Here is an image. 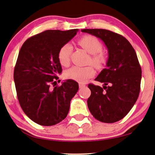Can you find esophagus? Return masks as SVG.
Wrapping results in <instances>:
<instances>
[{"mask_svg": "<svg viewBox=\"0 0 155 155\" xmlns=\"http://www.w3.org/2000/svg\"><path fill=\"white\" fill-rule=\"evenodd\" d=\"M85 86V85H84V84H83V83H80L79 84V87L80 88H82V87H84Z\"/></svg>", "mask_w": 155, "mask_h": 155, "instance_id": "obj_1", "label": "esophagus"}]
</instances>
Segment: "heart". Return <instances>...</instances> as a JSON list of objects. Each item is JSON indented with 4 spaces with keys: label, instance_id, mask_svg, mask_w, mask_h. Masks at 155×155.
I'll return each mask as SVG.
<instances>
[{
    "label": "heart",
    "instance_id": "1",
    "mask_svg": "<svg viewBox=\"0 0 155 155\" xmlns=\"http://www.w3.org/2000/svg\"><path fill=\"white\" fill-rule=\"evenodd\" d=\"M79 45L83 48L92 54L90 62L96 68H101L106 63V57L102 50V44L99 40L93 36H84L78 41ZM72 51V47L70 44H65L60 47L58 51L59 62L62 66H68L70 64V56ZM95 74V70L92 66L81 67L74 66L67 70L64 76L68 79L77 81L78 83H84L87 80L93 77Z\"/></svg>",
    "mask_w": 155,
    "mask_h": 155
}]
</instances>
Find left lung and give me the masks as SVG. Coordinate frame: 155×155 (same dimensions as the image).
<instances>
[{
	"mask_svg": "<svg viewBox=\"0 0 155 155\" xmlns=\"http://www.w3.org/2000/svg\"><path fill=\"white\" fill-rule=\"evenodd\" d=\"M81 31L99 38L108 49L106 68L95 79L104 85L89 84L87 106L97 120L114 123L130 111L138 98L142 69L136 51L126 38L113 31L101 28Z\"/></svg>",
	"mask_w": 155,
	"mask_h": 155,
	"instance_id": "1",
	"label": "left lung"
}]
</instances>
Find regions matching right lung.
<instances>
[{
	"instance_id": "right-lung-1",
	"label": "right lung",
	"mask_w": 155,
	"mask_h": 155,
	"mask_svg": "<svg viewBox=\"0 0 155 155\" xmlns=\"http://www.w3.org/2000/svg\"><path fill=\"white\" fill-rule=\"evenodd\" d=\"M78 31L47 30L28 39L19 51L13 74L17 97L26 116L39 125H55L64 119L79 88L70 79L50 87L62 72L58 51Z\"/></svg>"
}]
</instances>
